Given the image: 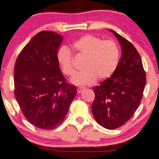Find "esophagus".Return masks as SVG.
<instances>
[{"mask_svg": "<svg viewBox=\"0 0 159 159\" xmlns=\"http://www.w3.org/2000/svg\"><path fill=\"white\" fill-rule=\"evenodd\" d=\"M84 87H78V89H77L78 93H81V92L84 90Z\"/></svg>", "mask_w": 159, "mask_h": 159, "instance_id": "obj_1", "label": "esophagus"}]
</instances>
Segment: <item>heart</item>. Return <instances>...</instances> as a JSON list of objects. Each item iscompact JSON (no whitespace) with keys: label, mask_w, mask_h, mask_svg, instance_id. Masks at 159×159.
I'll return each instance as SVG.
<instances>
[{"label":"heart","mask_w":159,"mask_h":159,"mask_svg":"<svg viewBox=\"0 0 159 159\" xmlns=\"http://www.w3.org/2000/svg\"><path fill=\"white\" fill-rule=\"evenodd\" d=\"M72 48L78 55L84 57L81 72L72 78L71 82L78 86L93 84L97 78L103 80L110 78L117 68L120 51L117 44L111 40L103 41L100 38L86 35L72 43ZM59 66L66 75H72V55L67 47H61L57 54Z\"/></svg>","instance_id":"1"}]
</instances>
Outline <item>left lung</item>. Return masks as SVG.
Listing matches in <instances>:
<instances>
[{
	"label": "left lung",
	"instance_id": "left-lung-1",
	"mask_svg": "<svg viewBox=\"0 0 159 159\" xmlns=\"http://www.w3.org/2000/svg\"><path fill=\"white\" fill-rule=\"evenodd\" d=\"M121 47V57L114 73L93 89L92 112L100 125L108 129L123 126L140 105L146 74L139 52L129 41L113 30Z\"/></svg>",
	"mask_w": 159,
	"mask_h": 159
}]
</instances>
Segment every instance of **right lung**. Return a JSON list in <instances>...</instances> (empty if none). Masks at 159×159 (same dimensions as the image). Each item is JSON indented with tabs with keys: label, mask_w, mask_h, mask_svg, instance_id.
Masks as SVG:
<instances>
[{
	"label": "right lung",
	"mask_w": 159,
	"mask_h": 159,
	"mask_svg": "<svg viewBox=\"0 0 159 159\" xmlns=\"http://www.w3.org/2000/svg\"><path fill=\"white\" fill-rule=\"evenodd\" d=\"M63 37L41 31L19 54L14 68L15 96L26 120L42 129L62 123L76 95L66 82L57 60Z\"/></svg>",
	"instance_id": "add662e5"
}]
</instances>
